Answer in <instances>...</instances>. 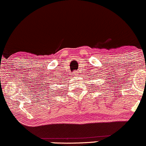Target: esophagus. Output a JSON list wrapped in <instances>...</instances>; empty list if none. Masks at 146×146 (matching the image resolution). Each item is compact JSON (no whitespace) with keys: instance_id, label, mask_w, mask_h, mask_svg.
Returning <instances> with one entry per match:
<instances>
[{"instance_id":"esophagus-1","label":"esophagus","mask_w":146,"mask_h":146,"mask_svg":"<svg viewBox=\"0 0 146 146\" xmlns=\"http://www.w3.org/2000/svg\"><path fill=\"white\" fill-rule=\"evenodd\" d=\"M78 75V72H75L74 73H73V76H77Z\"/></svg>"}]
</instances>
